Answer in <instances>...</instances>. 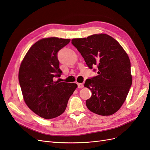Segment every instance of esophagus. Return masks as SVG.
Here are the masks:
<instances>
[{
	"label": "esophagus",
	"mask_w": 150,
	"mask_h": 150,
	"mask_svg": "<svg viewBox=\"0 0 150 150\" xmlns=\"http://www.w3.org/2000/svg\"><path fill=\"white\" fill-rule=\"evenodd\" d=\"M83 83H78V87L79 88H82L83 87Z\"/></svg>",
	"instance_id": "obj_1"
}]
</instances>
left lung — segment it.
<instances>
[{"label":"left lung","instance_id":"8db88e82","mask_svg":"<svg viewBox=\"0 0 150 150\" xmlns=\"http://www.w3.org/2000/svg\"><path fill=\"white\" fill-rule=\"evenodd\" d=\"M71 43L90 69L95 65L98 68V75L86 79L84 84L92 93L86 101V107L99 115L114 114L125 102L132 84L127 52L115 38L105 33L74 38Z\"/></svg>","mask_w":150,"mask_h":150}]
</instances>
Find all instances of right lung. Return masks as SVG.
<instances>
[{
  "instance_id": "add662e5",
  "label": "right lung",
  "mask_w": 150,
  "mask_h": 150,
  "mask_svg": "<svg viewBox=\"0 0 150 150\" xmlns=\"http://www.w3.org/2000/svg\"><path fill=\"white\" fill-rule=\"evenodd\" d=\"M70 41L53 37L42 38L30 48L21 62L18 81L24 101L33 112L45 119L64 113L77 88L76 83L55 80L62 73L57 52Z\"/></svg>"
}]
</instances>
